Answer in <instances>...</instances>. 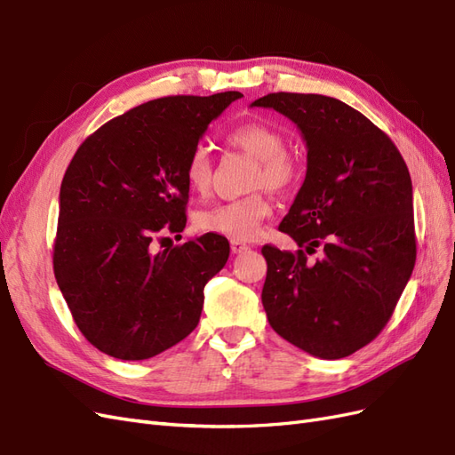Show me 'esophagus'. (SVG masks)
Instances as JSON below:
<instances>
[{"mask_svg": "<svg viewBox=\"0 0 455 455\" xmlns=\"http://www.w3.org/2000/svg\"><path fill=\"white\" fill-rule=\"evenodd\" d=\"M246 251H251L249 244H244L243 241H235V239L231 241V252H233V254H243V252H246Z\"/></svg>", "mask_w": 455, "mask_h": 455, "instance_id": "esophagus-1", "label": "esophagus"}]
</instances>
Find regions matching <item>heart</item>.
<instances>
[{
  "instance_id": "b5f03b06",
  "label": "heart",
  "mask_w": 455,
  "mask_h": 455,
  "mask_svg": "<svg viewBox=\"0 0 455 455\" xmlns=\"http://www.w3.org/2000/svg\"><path fill=\"white\" fill-rule=\"evenodd\" d=\"M229 144L256 159L252 188L283 189L298 176V161L284 149V139L264 123H244L228 134ZM186 184L197 196H206L212 184V164L204 148L191 151L186 169ZM273 214V204L261 194L220 203L196 214V228L203 233H214L235 241L256 239L261 224Z\"/></svg>"
}]
</instances>
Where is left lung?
Returning <instances> with one entry per match:
<instances>
[{
	"mask_svg": "<svg viewBox=\"0 0 455 455\" xmlns=\"http://www.w3.org/2000/svg\"><path fill=\"white\" fill-rule=\"evenodd\" d=\"M251 106L291 119L307 172L279 229L311 264L266 244L261 291L271 328L292 346L336 361L387 324L416 264L411 180L401 151L355 108L323 94L271 92Z\"/></svg>",
	"mask_w": 455,
	"mask_h": 455,
	"instance_id": "1",
	"label": "left lung"
}]
</instances>
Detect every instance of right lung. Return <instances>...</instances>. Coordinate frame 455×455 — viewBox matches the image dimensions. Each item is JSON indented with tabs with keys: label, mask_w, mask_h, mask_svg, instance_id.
I'll list each match as a JSON object with an SVG mask.
<instances>
[{
	"label": "right lung",
	"mask_w": 455,
	"mask_h": 455,
	"mask_svg": "<svg viewBox=\"0 0 455 455\" xmlns=\"http://www.w3.org/2000/svg\"><path fill=\"white\" fill-rule=\"evenodd\" d=\"M241 96L149 100L92 132L68 164L54 277L81 334L102 353L151 359L197 326L204 284L228 261V239L204 233L159 252L151 241L186 228L188 157Z\"/></svg>",
	"instance_id": "add662e5"
}]
</instances>
